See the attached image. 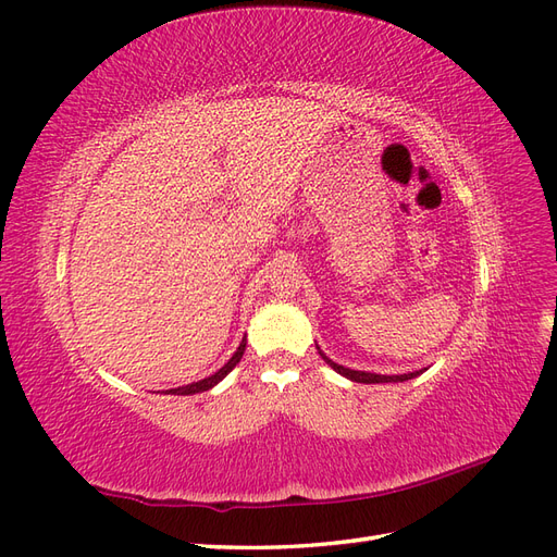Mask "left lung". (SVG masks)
I'll list each match as a JSON object with an SVG mask.
<instances>
[{"instance_id": "8db88e82", "label": "left lung", "mask_w": 557, "mask_h": 557, "mask_svg": "<svg viewBox=\"0 0 557 557\" xmlns=\"http://www.w3.org/2000/svg\"><path fill=\"white\" fill-rule=\"evenodd\" d=\"M318 352H320V358H323L334 369V372H339L342 376L356 381V383H401V381L416 379L420 374V372H411V374H399V376H381V374H369V372H356V369H348V367H342V364L332 362L320 348H318Z\"/></svg>"}]
</instances>
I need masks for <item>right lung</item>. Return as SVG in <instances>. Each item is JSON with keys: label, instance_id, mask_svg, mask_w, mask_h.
<instances>
[{"label": "right lung", "instance_id": "1", "mask_svg": "<svg viewBox=\"0 0 557 557\" xmlns=\"http://www.w3.org/2000/svg\"><path fill=\"white\" fill-rule=\"evenodd\" d=\"M244 350H246V339H242V344H239V348H237V352H234V356L225 362V367H221L218 369L215 374H211L209 379H201V381H197V383H190V385H183V387H174V391H170V393H174V395H195V393H205V391H209V387H213L218 381H223L234 367H237V362L242 360V356H244Z\"/></svg>", "mask_w": 557, "mask_h": 557}]
</instances>
